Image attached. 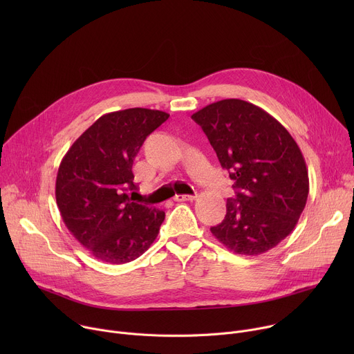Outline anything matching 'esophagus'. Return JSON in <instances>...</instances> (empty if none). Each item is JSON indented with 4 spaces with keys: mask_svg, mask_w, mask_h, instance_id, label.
<instances>
[{
    "mask_svg": "<svg viewBox=\"0 0 354 354\" xmlns=\"http://www.w3.org/2000/svg\"><path fill=\"white\" fill-rule=\"evenodd\" d=\"M176 201H193L197 198V196H193V194H176L174 197Z\"/></svg>",
    "mask_w": 354,
    "mask_h": 354,
    "instance_id": "1",
    "label": "esophagus"
}]
</instances>
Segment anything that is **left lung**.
I'll use <instances>...</instances> for the list:
<instances>
[{
  "label": "left lung",
  "instance_id": "obj_1",
  "mask_svg": "<svg viewBox=\"0 0 354 354\" xmlns=\"http://www.w3.org/2000/svg\"><path fill=\"white\" fill-rule=\"evenodd\" d=\"M192 119L236 193L212 234L238 255L265 254L291 234L307 203L308 169L299 147L272 115L242 99L218 100Z\"/></svg>",
  "mask_w": 354,
  "mask_h": 354
}]
</instances>
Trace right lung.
Instances as JSON below:
<instances>
[{
    "instance_id": "1",
    "label": "right lung",
    "mask_w": 354,
    "mask_h": 354,
    "mask_svg": "<svg viewBox=\"0 0 354 354\" xmlns=\"http://www.w3.org/2000/svg\"><path fill=\"white\" fill-rule=\"evenodd\" d=\"M168 113L131 108L100 116L70 147L56 179L62 218L97 261L122 265L141 257L158 236L165 213L134 203L133 160Z\"/></svg>"
}]
</instances>
